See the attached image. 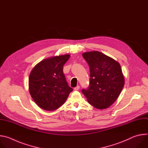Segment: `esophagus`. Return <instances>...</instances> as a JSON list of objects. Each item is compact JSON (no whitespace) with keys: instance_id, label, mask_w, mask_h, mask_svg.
<instances>
[{"instance_id":"esophagus-1","label":"esophagus","mask_w":148,"mask_h":148,"mask_svg":"<svg viewBox=\"0 0 148 148\" xmlns=\"http://www.w3.org/2000/svg\"><path fill=\"white\" fill-rule=\"evenodd\" d=\"M79 89V86H77L76 87L74 88V90H78Z\"/></svg>"}]
</instances>
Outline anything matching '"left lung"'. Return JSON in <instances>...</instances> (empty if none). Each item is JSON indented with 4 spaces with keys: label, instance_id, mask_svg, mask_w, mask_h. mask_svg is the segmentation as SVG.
<instances>
[{
    "label": "left lung",
    "instance_id": "8db88e82",
    "mask_svg": "<svg viewBox=\"0 0 148 148\" xmlns=\"http://www.w3.org/2000/svg\"><path fill=\"white\" fill-rule=\"evenodd\" d=\"M82 56L90 67V86L82 94L88 102L99 110L112 105L120 95L125 78L119 63L97 51L84 53Z\"/></svg>",
    "mask_w": 148,
    "mask_h": 148
}]
</instances>
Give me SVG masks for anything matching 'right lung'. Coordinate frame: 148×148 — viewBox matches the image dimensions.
Segmentation results:
<instances>
[{"label": "right lung", "mask_w": 148, "mask_h": 148, "mask_svg": "<svg viewBox=\"0 0 148 148\" xmlns=\"http://www.w3.org/2000/svg\"><path fill=\"white\" fill-rule=\"evenodd\" d=\"M70 54L50 57L41 60L33 67L29 77V90L38 106L53 111L64 103L73 88L63 73V66Z\"/></svg>", "instance_id": "right-lung-1"}]
</instances>
